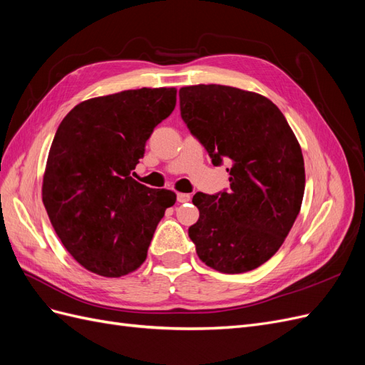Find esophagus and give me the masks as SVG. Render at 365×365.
<instances>
[{"mask_svg":"<svg viewBox=\"0 0 365 365\" xmlns=\"http://www.w3.org/2000/svg\"><path fill=\"white\" fill-rule=\"evenodd\" d=\"M176 200H178V202H189L192 200V196L189 193H178L176 195Z\"/></svg>","mask_w":365,"mask_h":365,"instance_id":"34e87169","label":"esophagus"}]
</instances>
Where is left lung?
<instances>
[{"label": "left lung", "instance_id": "left-lung-1", "mask_svg": "<svg viewBox=\"0 0 365 365\" xmlns=\"http://www.w3.org/2000/svg\"><path fill=\"white\" fill-rule=\"evenodd\" d=\"M181 117L215 165L228 163L230 190L197 192L189 228L197 257L225 274L259 268L279 251L300 213L304 161L280 109L262 94L227 85L180 90Z\"/></svg>", "mask_w": 365, "mask_h": 365}]
</instances>
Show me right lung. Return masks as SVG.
Returning a JSON list of instances; mask_svg holds the SVG:
<instances>
[{"label": "right lung", "instance_id": "add662e5", "mask_svg": "<svg viewBox=\"0 0 365 365\" xmlns=\"http://www.w3.org/2000/svg\"><path fill=\"white\" fill-rule=\"evenodd\" d=\"M176 105L175 88L94 97L65 115L53 138L42 202L77 263L103 277L137 271L176 195L132 180L155 126Z\"/></svg>", "mask_w": 365, "mask_h": 365}]
</instances>
